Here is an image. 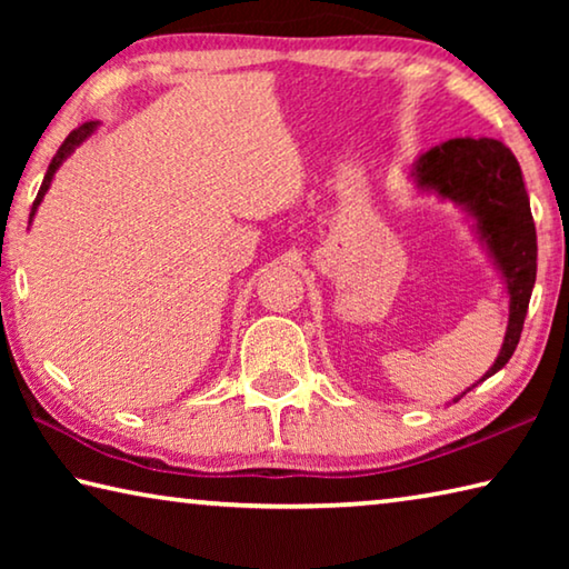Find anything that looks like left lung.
Segmentation results:
<instances>
[{
	"mask_svg": "<svg viewBox=\"0 0 569 569\" xmlns=\"http://www.w3.org/2000/svg\"><path fill=\"white\" fill-rule=\"evenodd\" d=\"M411 178L419 190H431L441 200H451L475 220L481 246L507 283L509 321L505 343L492 369L479 379L485 381L512 359L537 278V233L522 170L512 150L499 140L457 138L423 152L413 162Z\"/></svg>",
	"mask_w": 569,
	"mask_h": 569,
	"instance_id": "left-lung-1",
	"label": "left lung"
}]
</instances>
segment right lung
<instances>
[{"instance_id":"obj_1","label":"right lung","mask_w":569,"mask_h":569,"mask_svg":"<svg viewBox=\"0 0 569 569\" xmlns=\"http://www.w3.org/2000/svg\"><path fill=\"white\" fill-rule=\"evenodd\" d=\"M98 130V122H84V124H80V128L77 130H72L70 134H67L64 138V142L60 146V150H57V156L52 158V162H50V168H47V176H44V180H42V186H40V192H37V198H34V203H32V213H30V223H32V218H34V213H37V208H40V203H42V198H44V192L50 190V186H52V178H54V172L60 170V166L62 162L72 156L74 152V148H80L84 140L90 138V134Z\"/></svg>"}]
</instances>
